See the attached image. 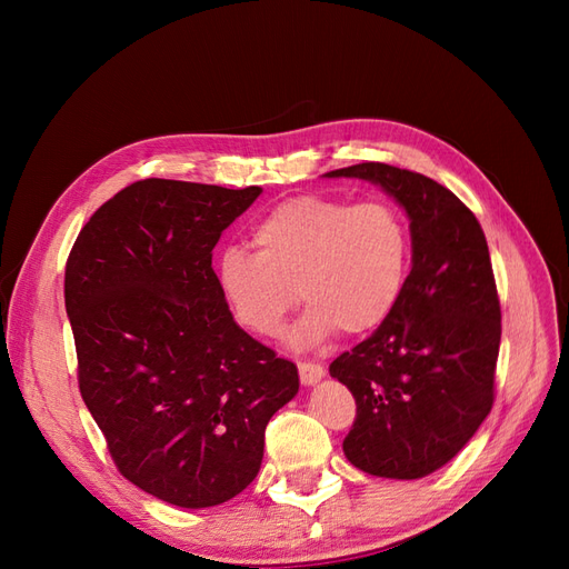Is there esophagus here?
I'll list each match as a JSON object with an SVG mask.
<instances>
[{
  "label": "esophagus",
  "instance_id": "obj_1",
  "mask_svg": "<svg viewBox=\"0 0 569 569\" xmlns=\"http://www.w3.org/2000/svg\"><path fill=\"white\" fill-rule=\"evenodd\" d=\"M299 377L303 385H316L325 377V368L320 363H311V360H299Z\"/></svg>",
  "mask_w": 569,
  "mask_h": 569
}]
</instances>
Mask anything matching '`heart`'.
Returning <instances> with one entry per match:
<instances>
[{
    "label": "heart",
    "instance_id": "obj_1",
    "mask_svg": "<svg viewBox=\"0 0 569 569\" xmlns=\"http://www.w3.org/2000/svg\"><path fill=\"white\" fill-rule=\"evenodd\" d=\"M251 242L256 253L244 247L220 253V295L237 325L256 337L278 335L301 299L308 311L297 343L382 327L403 297L412 258L403 213L382 199H287L256 222Z\"/></svg>",
    "mask_w": 569,
    "mask_h": 569
}]
</instances>
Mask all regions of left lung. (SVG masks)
<instances>
[{
    "mask_svg": "<svg viewBox=\"0 0 569 569\" xmlns=\"http://www.w3.org/2000/svg\"><path fill=\"white\" fill-rule=\"evenodd\" d=\"M327 178H363L410 218L412 268L389 320L330 363L356 399L343 453L375 477L420 479L449 462L493 406L501 347L485 230L451 189L389 163Z\"/></svg>",
    "mask_w": 569,
    "mask_h": 569,
    "instance_id": "obj_1",
    "label": "left lung"
}]
</instances>
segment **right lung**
<instances>
[{"mask_svg":"<svg viewBox=\"0 0 569 569\" xmlns=\"http://www.w3.org/2000/svg\"><path fill=\"white\" fill-rule=\"evenodd\" d=\"M261 187L147 178L99 206L66 261L78 387L118 472L180 508L244 491L299 372L239 327L213 247Z\"/></svg>","mask_w":569,"mask_h":569,"instance_id":"obj_1","label":"right lung"}]
</instances>
